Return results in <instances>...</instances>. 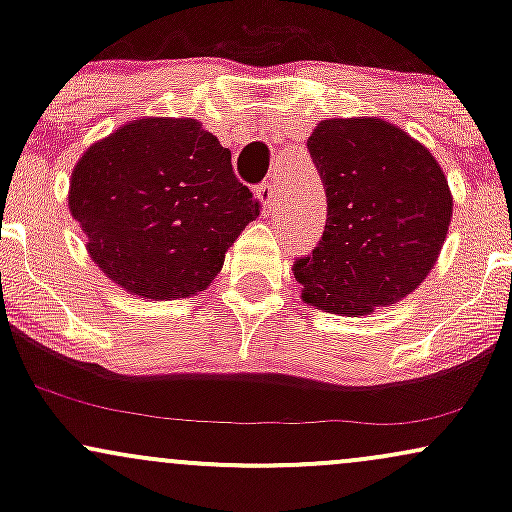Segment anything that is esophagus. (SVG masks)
Instances as JSON below:
<instances>
[{
	"instance_id": "34e87169",
	"label": "esophagus",
	"mask_w": 512,
	"mask_h": 512,
	"mask_svg": "<svg viewBox=\"0 0 512 512\" xmlns=\"http://www.w3.org/2000/svg\"><path fill=\"white\" fill-rule=\"evenodd\" d=\"M257 197H260L264 214L272 216L274 209H276V187H274V182H262V185L257 187Z\"/></svg>"
}]
</instances>
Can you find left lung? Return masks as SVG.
<instances>
[{
  "instance_id": "8db88e82",
  "label": "left lung",
  "mask_w": 512,
  "mask_h": 512,
  "mask_svg": "<svg viewBox=\"0 0 512 512\" xmlns=\"http://www.w3.org/2000/svg\"><path fill=\"white\" fill-rule=\"evenodd\" d=\"M308 149L325 185L327 223L317 248L293 264L303 301L349 317L402 301L448 236L452 195L438 161L375 117L322 120Z\"/></svg>"
}]
</instances>
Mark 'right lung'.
I'll return each mask as SVG.
<instances>
[{
  "mask_svg": "<svg viewBox=\"0 0 512 512\" xmlns=\"http://www.w3.org/2000/svg\"><path fill=\"white\" fill-rule=\"evenodd\" d=\"M69 211L93 262L134 296L170 301L204 291L260 202L231 151L192 117H144L79 158Z\"/></svg>",
  "mask_w": 512,
  "mask_h": 512,
  "instance_id": "1",
  "label": "right lung"
}]
</instances>
